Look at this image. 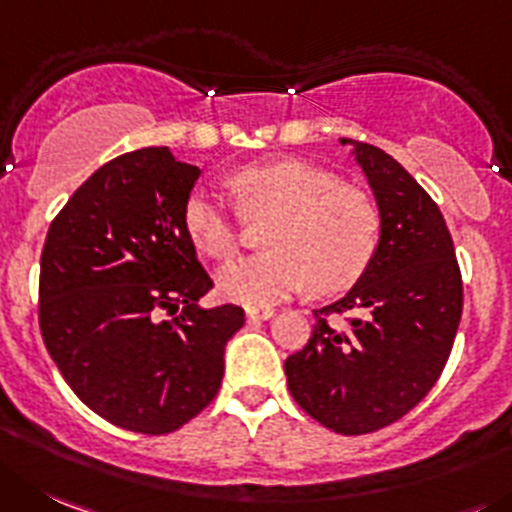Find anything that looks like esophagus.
Wrapping results in <instances>:
<instances>
[{
  "mask_svg": "<svg viewBox=\"0 0 512 512\" xmlns=\"http://www.w3.org/2000/svg\"><path fill=\"white\" fill-rule=\"evenodd\" d=\"M245 313L252 323H260V321H270L272 315H275V310L272 308H247Z\"/></svg>",
  "mask_w": 512,
  "mask_h": 512,
  "instance_id": "34e87169",
  "label": "esophagus"
}]
</instances>
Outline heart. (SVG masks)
Wrapping results in <instances>:
<instances>
[{
	"instance_id": "b5f03b06",
	"label": "heart",
	"mask_w": 512,
	"mask_h": 512,
	"mask_svg": "<svg viewBox=\"0 0 512 512\" xmlns=\"http://www.w3.org/2000/svg\"><path fill=\"white\" fill-rule=\"evenodd\" d=\"M227 186L242 214H272L262 229L267 250L217 272V288L227 300L265 308L308 285L318 295L341 293L369 270L381 242V214L366 191L303 159L242 166ZM184 227L212 260L237 250V214L214 191H191Z\"/></svg>"
}]
</instances>
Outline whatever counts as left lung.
<instances>
[{
  "label": "left lung",
  "mask_w": 512,
  "mask_h": 512,
  "mask_svg": "<svg viewBox=\"0 0 512 512\" xmlns=\"http://www.w3.org/2000/svg\"><path fill=\"white\" fill-rule=\"evenodd\" d=\"M381 214L369 270L336 303L315 310L313 336L285 358L300 409L338 434H369L414 409L450 358L462 278L450 229L427 191L371 143L341 138ZM346 314V329L331 324Z\"/></svg>",
  "instance_id": "1"
}]
</instances>
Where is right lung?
I'll return each mask as SVG.
<instances>
[{
  "instance_id": "obj_1",
  "label": "right lung",
  "mask_w": 512,
  "mask_h": 512,
  "mask_svg": "<svg viewBox=\"0 0 512 512\" xmlns=\"http://www.w3.org/2000/svg\"><path fill=\"white\" fill-rule=\"evenodd\" d=\"M199 166L166 146L100 166L52 219L40 260V331L85 407L169 434L217 396L237 305L202 308L212 278L184 227Z\"/></svg>"
}]
</instances>
